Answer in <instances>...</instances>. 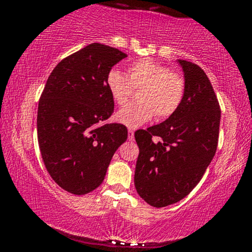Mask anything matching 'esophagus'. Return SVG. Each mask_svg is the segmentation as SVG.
Segmentation results:
<instances>
[{
    "label": "esophagus",
    "instance_id": "1",
    "mask_svg": "<svg viewBox=\"0 0 252 252\" xmlns=\"http://www.w3.org/2000/svg\"><path fill=\"white\" fill-rule=\"evenodd\" d=\"M128 140L129 141H134L135 140V136H134V130H128Z\"/></svg>",
    "mask_w": 252,
    "mask_h": 252
}]
</instances>
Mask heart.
<instances>
[{"label": "heart", "mask_w": 252, "mask_h": 252, "mask_svg": "<svg viewBox=\"0 0 252 252\" xmlns=\"http://www.w3.org/2000/svg\"><path fill=\"white\" fill-rule=\"evenodd\" d=\"M106 88L114 102L124 105L134 88L138 102L129 104L117 112L115 120L128 128H138L156 116L168 118L179 109L186 91V83L179 72L150 59L134 62L128 67V76L112 68L106 76Z\"/></svg>", "instance_id": "obj_1"}]
</instances>
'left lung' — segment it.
Returning a JSON list of instances; mask_svg holds the SVG:
<instances>
[{
  "label": "left lung",
  "mask_w": 252,
  "mask_h": 252,
  "mask_svg": "<svg viewBox=\"0 0 252 252\" xmlns=\"http://www.w3.org/2000/svg\"><path fill=\"white\" fill-rule=\"evenodd\" d=\"M186 91L172 116L135 132L140 148L135 169L138 195L150 206L164 207L192 190L216 154L220 108L206 73L195 63L178 60ZM155 135L158 141H153Z\"/></svg>",
  "instance_id": "left-lung-1"
}]
</instances>
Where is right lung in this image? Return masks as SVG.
<instances>
[{
    "label": "right lung",
    "instance_id": "1",
    "mask_svg": "<svg viewBox=\"0 0 252 252\" xmlns=\"http://www.w3.org/2000/svg\"><path fill=\"white\" fill-rule=\"evenodd\" d=\"M126 58L117 48L90 43L56 66L37 108V141L51 178L76 195L100 186L115 152L128 138L106 88L111 68Z\"/></svg>",
    "mask_w": 252,
    "mask_h": 252
}]
</instances>
